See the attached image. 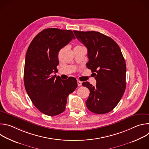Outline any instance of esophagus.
<instances>
[{
  "mask_svg": "<svg viewBox=\"0 0 149 149\" xmlns=\"http://www.w3.org/2000/svg\"><path fill=\"white\" fill-rule=\"evenodd\" d=\"M77 84H78V86H81V85H82V82L80 81H77Z\"/></svg>",
  "mask_w": 149,
  "mask_h": 149,
  "instance_id": "obj_1",
  "label": "esophagus"
}]
</instances>
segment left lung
<instances>
[{
  "mask_svg": "<svg viewBox=\"0 0 149 149\" xmlns=\"http://www.w3.org/2000/svg\"><path fill=\"white\" fill-rule=\"evenodd\" d=\"M76 38L88 50L87 67L95 74L97 84L88 82L82 86L90 90L86 101L91 112L102 114L113 110L125 90L126 65L121 49L110 37L95 31H74Z\"/></svg>",
  "mask_w": 149,
  "mask_h": 149,
  "instance_id": "left-lung-1",
  "label": "left lung"
}]
</instances>
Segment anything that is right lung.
<instances>
[{"label": "right lung", "instance_id": "right-lung-1", "mask_svg": "<svg viewBox=\"0 0 149 149\" xmlns=\"http://www.w3.org/2000/svg\"><path fill=\"white\" fill-rule=\"evenodd\" d=\"M75 37L72 31L48 28L32 40L25 57L24 84L35 107L49 116L65 110L67 98L77 87L74 77L67 80L54 75L59 64L58 52Z\"/></svg>", "mask_w": 149, "mask_h": 149}]
</instances>
